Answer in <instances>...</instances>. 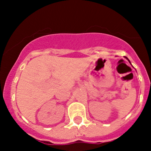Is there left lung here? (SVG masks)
I'll list each match as a JSON object with an SVG mask.
<instances>
[{"label":"left lung","mask_w":151,"mask_h":151,"mask_svg":"<svg viewBox=\"0 0 151 151\" xmlns=\"http://www.w3.org/2000/svg\"><path fill=\"white\" fill-rule=\"evenodd\" d=\"M127 60H128V59H127ZM129 62H130V60H129Z\"/></svg>","instance_id":"obj_1"}]
</instances>
